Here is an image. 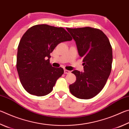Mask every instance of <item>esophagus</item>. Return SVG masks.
Segmentation results:
<instances>
[{"label": "esophagus", "instance_id": "1", "mask_svg": "<svg viewBox=\"0 0 129 129\" xmlns=\"http://www.w3.org/2000/svg\"><path fill=\"white\" fill-rule=\"evenodd\" d=\"M69 73H71V72L69 71H68L67 69H64V73L65 74H69Z\"/></svg>", "mask_w": 129, "mask_h": 129}]
</instances>
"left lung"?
<instances>
[{
  "mask_svg": "<svg viewBox=\"0 0 129 129\" xmlns=\"http://www.w3.org/2000/svg\"><path fill=\"white\" fill-rule=\"evenodd\" d=\"M77 45L78 54L83 58L84 71L75 70L76 81L69 85L71 93L80 99L95 97L105 85L112 71V48L102 30L84 27L67 28Z\"/></svg>",
  "mask_w": 129,
  "mask_h": 129,
  "instance_id": "8db88e82",
  "label": "left lung"
}]
</instances>
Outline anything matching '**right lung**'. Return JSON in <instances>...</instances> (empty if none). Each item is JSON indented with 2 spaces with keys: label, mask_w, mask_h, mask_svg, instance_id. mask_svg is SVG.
Masks as SVG:
<instances>
[{
  "label": "right lung",
  "mask_w": 129,
  "mask_h": 129,
  "mask_svg": "<svg viewBox=\"0 0 129 129\" xmlns=\"http://www.w3.org/2000/svg\"><path fill=\"white\" fill-rule=\"evenodd\" d=\"M72 40L63 28L36 25L23 35L17 48L16 68L21 84L30 94L44 96L53 90L64 73L50 64V53L58 44Z\"/></svg>",
  "instance_id": "1"
}]
</instances>
